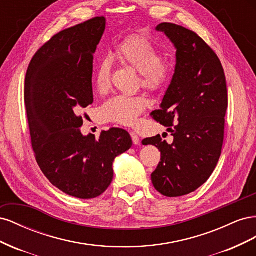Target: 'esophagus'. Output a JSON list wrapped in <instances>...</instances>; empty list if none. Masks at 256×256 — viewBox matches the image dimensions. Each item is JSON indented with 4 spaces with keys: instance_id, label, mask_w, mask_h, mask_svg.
I'll return each instance as SVG.
<instances>
[{
    "instance_id": "obj_1",
    "label": "esophagus",
    "mask_w": 256,
    "mask_h": 256,
    "mask_svg": "<svg viewBox=\"0 0 256 256\" xmlns=\"http://www.w3.org/2000/svg\"><path fill=\"white\" fill-rule=\"evenodd\" d=\"M130 136H131V138H132V142H134V145L140 144V138H138V136L134 132V131H132V132H130Z\"/></svg>"
}]
</instances>
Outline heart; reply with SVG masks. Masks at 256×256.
<instances>
[{"instance_id": "b5f03b06", "label": "heart", "mask_w": 256, "mask_h": 256, "mask_svg": "<svg viewBox=\"0 0 256 256\" xmlns=\"http://www.w3.org/2000/svg\"><path fill=\"white\" fill-rule=\"evenodd\" d=\"M114 56L122 64L132 67L140 74L141 86L158 90L168 83L174 65L170 60L161 58L160 50L148 38L134 35L122 40L114 51ZM111 86V60L104 58L95 69V88L104 94ZM144 96H114L100 108V118L106 122L120 126H134L147 106Z\"/></svg>"}]
</instances>
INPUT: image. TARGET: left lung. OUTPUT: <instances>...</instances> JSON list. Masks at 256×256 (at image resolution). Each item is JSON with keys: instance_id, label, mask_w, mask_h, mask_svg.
<instances>
[{"instance_id": "obj_1", "label": "left lung", "mask_w": 256, "mask_h": 256, "mask_svg": "<svg viewBox=\"0 0 256 256\" xmlns=\"http://www.w3.org/2000/svg\"><path fill=\"white\" fill-rule=\"evenodd\" d=\"M156 30L173 42L176 65L160 110L152 116L168 127L174 140L168 144L158 134L142 143L161 152L152 174L154 189L176 198L200 188L218 164L228 104L226 80L219 58L198 34L168 22Z\"/></svg>"}]
</instances>
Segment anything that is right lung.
<instances>
[{"label": "right lung", "instance_id": "1", "mask_svg": "<svg viewBox=\"0 0 256 256\" xmlns=\"http://www.w3.org/2000/svg\"><path fill=\"white\" fill-rule=\"evenodd\" d=\"M106 30L96 17L54 35L38 50L26 76L24 100L32 147L42 172L68 196L94 198L113 180V162L132 146L126 130L83 136L79 115L94 102L92 60Z\"/></svg>", "mask_w": 256, "mask_h": 256}]
</instances>
